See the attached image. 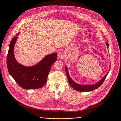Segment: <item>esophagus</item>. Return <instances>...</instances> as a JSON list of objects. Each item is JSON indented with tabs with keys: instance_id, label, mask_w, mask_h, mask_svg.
<instances>
[{
	"instance_id": "obj_1",
	"label": "esophagus",
	"mask_w": 121,
	"mask_h": 121,
	"mask_svg": "<svg viewBox=\"0 0 121 121\" xmlns=\"http://www.w3.org/2000/svg\"><path fill=\"white\" fill-rule=\"evenodd\" d=\"M58 57L59 58H61L62 59V58H64L65 57V52H64L63 51L61 50V51H59V52L58 53Z\"/></svg>"
}]
</instances>
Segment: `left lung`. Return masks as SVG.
<instances>
[{
	"label": "left lung",
	"instance_id": "1",
	"mask_svg": "<svg viewBox=\"0 0 121 121\" xmlns=\"http://www.w3.org/2000/svg\"><path fill=\"white\" fill-rule=\"evenodd\" d=\"M107 45V46L108 48L109 46V44L108 43H106ZM110 71V70H109ZM109 71L107 73V74L103 77V78L100 80L99 82L97 83L96 84H95L94 85H81L78 84L76 83H75L69 77V75L68 74V72L67 71V67H65V72L66 74V76L67 77L68 81L70 85L71 86V87L76 91H80V92H87V91H94L96 89H97L98 88H99L100 86L102 84V83L104 82L105 80Z\"/></svg>",
	"mask_w": 121,
	"mask_h": 121
}]
</instances>
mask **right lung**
Returning <instances> with one entry per match:
<instances>
[{"label": "right lung", "instance_id": "obj_1", "mask_svg": "<svg viewBox=\"0 0 121 121\" xmlns=\"http://www.w3.org/2000/svg\"><path fill=\"white\" fill-rule=\"evenodd\" d=\"M19 33L9 44L7 58L8 69L15 81L24 89H36L46 83L52 65L57 60V53L46 56L37 65L26 67L18 63L14 55V47Z\"/></svg>", "mask_w": 121, "mask_h": 121}]
</instances>
